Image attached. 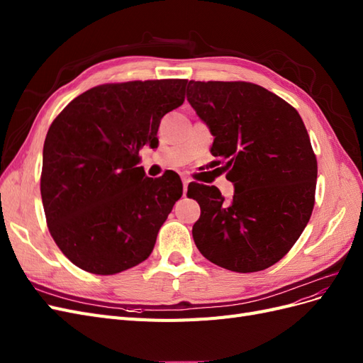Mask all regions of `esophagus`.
Masks as SVG:
<instances>
[{"instance_id":"34e87169","label":"esophagus","mask_w":363,"mask_h":363,"mask_svg":"<svg viewBox=\"0 0 363 363\" xmlns=\"http://www.w3.org/2000/svg\"><path fill=\"white\" fill-rule=\"evenodd\" d=\"M182 182H183V195H186V192H188V184L191 183V179L183 177Z\"/></svg>"}]
</instances>
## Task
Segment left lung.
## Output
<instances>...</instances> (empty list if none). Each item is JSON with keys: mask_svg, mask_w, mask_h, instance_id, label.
<instances>
[{"mask_svg": "<svg viewBox=\"0 0 363 363\" xmlns=\"http://www.w3.org/2000/svg\"><path fill=\"white\" fill-rule=\"evenodd\" d=\"M188 101L211 128V152L225 160L235 184L230 203L215 186H188L201 208L195 245L221 268L267 269L294 247L313 211L318 164L303 119L280 96L247 82L191 80Z\"/></svg>", "mask_w": 363, "mask_h": 363, "instance_id": "1", "label": "left lung"}]
</instances>
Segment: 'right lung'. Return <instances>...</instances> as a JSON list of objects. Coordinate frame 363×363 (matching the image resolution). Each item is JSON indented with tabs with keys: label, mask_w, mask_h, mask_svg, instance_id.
<instances>
[{
	"label": "right lung",
	"mask_w": 363,
	"mask_h": 363,
	"mask_svg": "<svg viewBox=\"0 0 363 363\" xmlns=\"http://www.w3.org/2000/svg\"><path fill=\"white\" fill-rule=\"evenodd\" d=\"M188 80L95 86L52 121L40 195L48 230L75 267L111 276L148 259L183 194L175 172L150 179L139 150L159 145L160 119L183 104Z\"/></svg>",
	"instance_id": "obj_1"
}]
</instances>
